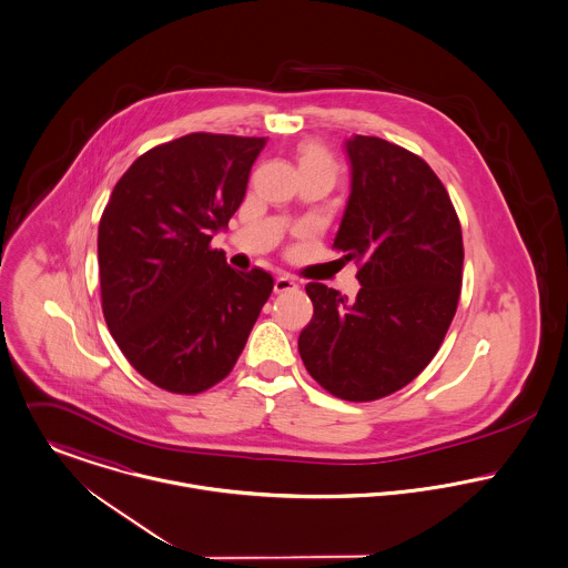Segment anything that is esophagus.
<instances>
[{
    "label": "esophagus",
    "mask_w": 568,
    "mask_h": 568,
    "mask_svg": "<svg viewBox=\"0 0 568 568\" xmlns=\"http://www.w3.org/2000/svg\"><path fill=\"white\" fill-rule=\"evenodd\" d=\"M273 291H275L277 295H282V293H291V291H297V282H295L293 277H288V275H280V277L275 280Z\"/></svg>",
    "instance_id": "esophagus-1"
}]
</instances>
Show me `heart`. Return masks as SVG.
I'll list each match as a JSON object with an SVG mask.
<instances>
[{"label": "heart", "instance_id": "heart-1", "mask_svg": "<svg viewBox=\"0 0 568 568\" xmlns=\"http://www.w3.org/2000/svg\"><path fill=\"white\" fill-rule=\"evenodd\" d=\"M297 155H300V170H304V168H324V170L334 172V162H332L329 153L317 142L302 144Z\"/></svg>", "mask_w": 568, "mask_h": 568}]
</instances>
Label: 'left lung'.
Segmentation results:
<instances>
[{
    "mask_svg": "<svg viewBox=\"0 0 568 568\" xmlns=\"http://www.w3.org/2000/svg\"><path fill=\"white\" fill-rule=\"evenodd\" d=\"M345 153L352 183L332 246L358 264L361 291L347 300L306 286L315 315L300 354L325 392L369 403L403 389L437 354L459 302L464 243L428 163L367 135L349 138Z\"/></svg>",
    "mask_w": 568,
    "mask_h": 568,
    "instance_id": "left-lung-1",
    "label": "left lung"
}]
</instances>
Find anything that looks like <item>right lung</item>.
<instances>
[{
	"label": "right lung",
	"mask_w": 568,
	"mask_h": 568,
	"mask_svg": "<svg viewBox=\"0 0 568 568\" xmlns=\"http://www.w3.org/2000/svg\"><path fill=\"white\" fill-rule=\"evenodd\" d=\"M266 138L190 133L122 174L98 227L102 313L129 363L172 394H201L236 365L273 291L210 248L243 203Z\"/></svg>",
	"instance_id": "1"
}]
</instances>
